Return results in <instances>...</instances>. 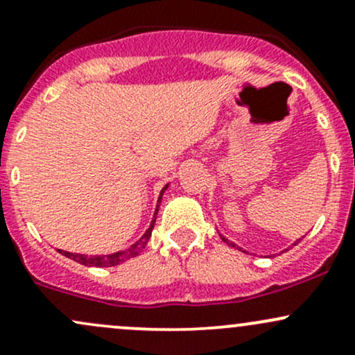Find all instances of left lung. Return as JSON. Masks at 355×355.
Returning <instances> with one entry per match:
<instances>
[{
  "instance_id": "8db88e82",
  "label": "left lung",
  "mask_w": 355,
  "mask_h": 355,
  "mask_svg": "<svg viewBox=\"0 0 355 355\" xmlns=\"http://www.w3.org/2000/svg\"><path fill=\"white\" fill-rule=\"evenodd\" d=\"M220 237H222V240H223V242H225V243H227V245H232V247H234V249H239V250H242V252H245V250H243V249H242V247L235 245V243H234V242H230V240H228V239H225V237H223V235H220ZM300 240H301V239H298V240H296V242H295V243H293V245H296V243H298V242H300Z\"/></svg>"
}]
</instances>
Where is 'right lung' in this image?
<instances>
[{
    "mask_svg": "<svg viewBox=\"0 0 355 355\" xmlns=\"http://www.w3.org/2000/svg\"><path fill=\"white\" fill-rule=\"evenodd\" d=\"M166 184L162 188L161 191V196H159L157 200V208H155V213H154V218H152L150 225H148V228L146 230V234L142 235L139 240H137L135 243H132L128 249L125 250H118V252H113V254H108V255H86V254H72V252H66V250H60L57 249V252L66 255V257L72 259V261L79 262V264L83 266H89V268H112V266H118L121 264V262L128 261L130 257H135V255H139L142 252L144 249H146L148 239H150L152 235V230H154V225H155V218H157V211H159V205H161V200H162V194L164 191L167 189Z\"/></svg>",
    "mask_w": 355,
    "mask_h": 355,
    "instance_id": "right-lung-1",
    "label": "right lung"
}]
</instances>
